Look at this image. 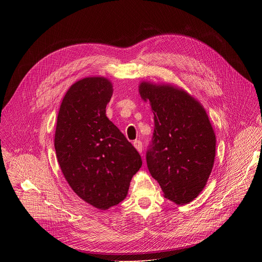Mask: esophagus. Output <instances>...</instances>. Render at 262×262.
Wrapping results in <instances>:
<instances>
[{
	"mask_svg": "<svg viewBox=\"0 0 262 262\" xmlns=\"http://www.w3.org/2000/svg\"><path fill=\"white\" fill-rule=\"evenodd\" d=\"M134 146L137 148V150H138L139 153H142V147H143V144L140 140H135L134 141Z\"/></svg>",
	"mask_w": 262,
	"mask_h": 262,
	"instance_id": "34e87169",
	"label": "esophagus"
}]
</instances>
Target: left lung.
Masks as SVG:
<instances>
[{"label":"left lung","instance_id":"1","mask_svg":"<svg viewBox=\"0 0 262 262\" xmlns=\"http://www.w3.org/2000/svg\"><path fill=\"white\" fill-rule=\"evenodd\" d=\"M139 92L154 112L148 171L164 196L187 204L204 189L213 167L215 135L208 116L192 96L172 86L142 82Z\"/></svg>","mask_w":262,"mask_h":262}]
</instances>
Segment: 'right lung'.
Here are the masks:
<instances>
[{
	"mask_svg": "<svg viewBox=\"0 0 262 262\" xmlns=\"http://www.w3.org/2000/svg\"><path fill=\"white\" fill-rule=\"evenodd\" d=\"M113 86L104 77L76 81L64 95L57 117L55 150L75 193L99 209L125 199L142 160L134 145L106 117Z\"/></svg>",
	"mask_w": 262,
	"mask_h": 262,
	"instance_id": "right-lung-1",
	"label": "right lung"
}]
</instances>
